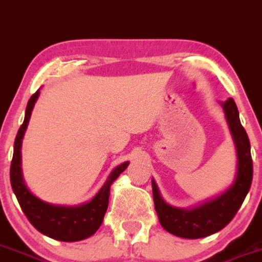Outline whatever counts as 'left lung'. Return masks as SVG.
<instances>
[{
	"label": "left lung",
	"mask_w": 262,
	"mask_h": 262,
	"mask_svg": "<svg viewBox=\"0 0 262 262\" xmlns=\"http://www.w3.org/2000/svg\"><path fill=\"white\" fill-rule=\"evenodd\" d=\"M227 124L237 154V171L231 186L219 196L192 208H177L162 199L154 179H151L153 199L161 226L172 235L183 238H202L219 232L233 219L252 185L253 165L249 138L243 128L235 101L229 97L222 103Z\"/></svg>",
	"instance_id": "1"
}]
</instances>
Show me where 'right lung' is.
<instances>
[{
    "instance_id": "add662e5",
    "label": "right lung",
    "mask_w": 262,
    "mask_h": 262,
    "mask_svg": "<svg viewBox=\"0 0 262 262\" xmlns=\"http://www.w3.org/2000/svg\"><path fill=\"white\" fill-rule=\"evenodd\" d=\"M38 96H39V91H36L29 100L26 112H25L24 124L21 125L15 137L14 153H13V161L10 166L11 188L14 191L18 203L29 222L40 233L55 240L67 241V243L84 240L92 236L101 226L104 215L108 208L111 186L118 178V175L128 167L129 162H124L115 167L99 192L90 202L81 206H55V204L46 203L31 194L30 190L25 185L24 177H22L21 146Z\"/></svg>"
}]
</instances>
